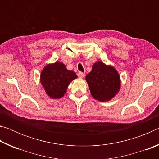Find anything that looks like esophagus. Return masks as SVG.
I'll list each match as a JSON object with an SVG mask.
<instances>
[{
  "label": "esophagus",
  "mask_w": 159,
  "mask_h": 159,
  "mask_svg": "<svg viewBox=\"0 0 159 159\" xmlns=\"http://www.w3.org/2000/svg\"><path fill=\"white\" fill-rule=\"evenodd\" d=\"M77 75H78V76H79V78H81V79H83V78L85 76V74L83 73V72H80V71H79V73L77 74Z\"/></svg>",
  "instance_id": "esophagus-1"
}]
</instances>
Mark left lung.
<instances>
[{
  "label": "left lung",
  "instance_id": "left-lung-1",
  "mask_svg": "<svg viewBox=\"0 0 159 159\" xmlns=\"http://www.w3.org/2000/svg\"><path fill=\"white\" fill-rule=\"evenodd\" d=\"M91 95L99 102L109 101L118 93L120 80L114 67L102 61L93 64L92 71L85 77Z\"/></svg>",
  "mask_w": 159,
  "mask_h": 159
}]
</instances>
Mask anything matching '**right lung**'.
<instances>
[{
	"label": "right lung",
	"instance_id": "add662e5",
	"mask_svg": "<svg viewBox=\"0 0 159 159\" xmlns=\"http://www.w3.org/2000/svg\"><path fill=\"white\" fill-rule=\"evenodd\" d=\"M77 79L75 72L67 70L60 61L49 64L41 74V83L47 95L53 99H60L64 95L69 83Z\"/></svg>",
	"mask_w": 159,
	"mask_h": 159
}]
</instances>
